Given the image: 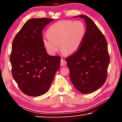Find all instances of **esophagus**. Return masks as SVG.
Wrapping results in <instances>:
<instances>
[{
    "label": "esophagus",
    "instance_id": "obj_1",
    "mask_svg": "<svg viewBox=\"0 0 122 122\" xmlns=\"http://www.w3.org/2000/svg\"><path fill=\"white\" fill-rule=\"evenodd\" d=\"M66 64H67V61H66L65 59H61V66H66Z\"/></svg>",
    "mask_w": 122,
    "mask_h": 122
}]
</instances>
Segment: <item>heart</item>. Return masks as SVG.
<instances>
[{"mask_svg":"<svg viewBox=\"0 0 122 122\" xmlns=\"http://www.w3.org/2000/svg\"><path fill=\"white\" fill-rule=\"evenodd\" d=\"M47 34L48 37H44L42 42L49 53L55 54L60 47L65 53L71 54L81 46L86 34V27L80 21L61 20L51 25Z\"/></svg>","mask_w":122,"mask_h":122,"instance_id":"b5f03b06","label":"heart"}]
</instances>
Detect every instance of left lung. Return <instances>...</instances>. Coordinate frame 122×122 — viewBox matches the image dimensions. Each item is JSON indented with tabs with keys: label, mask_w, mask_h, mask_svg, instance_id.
<instances>
[{
	"label": "left lung",
	"mask_w": 122,
	"mask_h": 122,
	"mask_svg": "<svg viewBox=\"0 0 122 122\" xmlns=\"http://www.w3.org/2000/svg\"><path fill=\"white\" fill-rule=\"evenodd\" d=\"M86 34L79 49L66 58L71 81L83 94L95 92L104 84L110 63L106 39L92 20L85 15Z\"/></svg>",
	"instance_id": "1"
}]
</instances>
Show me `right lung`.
Masks as SVG:
<instances>
[{"label":"right lung","instance_id":"add662e5","mask_svg":"<svg viewBox=\"0 0 122 122\" xmlns=\"http://www.w3.org/2000/svg\"><path fill=\"white\" fill-rule=\"evenodd\" d=\"M53 20L29 19L13 41L10 55L12 74L26 95L39 96L48 92L60 66L61 57L49 55L42 42L43 29Z\"/></svg>","mask_w":122,"mask_h":122}]
</instances>
